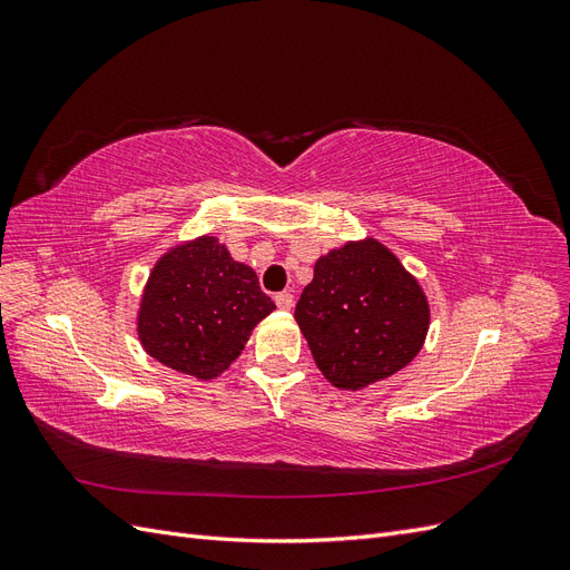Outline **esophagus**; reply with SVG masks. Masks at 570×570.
<instances>
[{"label":"esophagus","instance_id":"obj_1","mask_svg":"<svg viewBox=\"0 0 570 570\" xmlns=\"http://www.w3.org/2000/svg\"><path fill=\"white\" fill-rule=\"evenodd\" d=\"M275 304H278L281 312H289L292 304H295V299H292L289 292H278V295H275Z\"/></svg>","mask_w":570,"mask_h":570}]
</instances>
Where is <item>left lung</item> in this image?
I'll return each instance as SVG.
<instances>
[{
    "label": "left lung",
    "instance_id": "left-lung-1",
    "mask_svg": "<svg viewBox=\"0 0 570 570\" xmlns=\"http://www.w3.org/2000/svg\"><path fill=\"white\" fill-rule=\"evenodd\" d=\"M295 318L327 381L361 390L411 364L428 335L430 306L400 258L366 237L318 258Z\"/></svg>",
    "mask_w": 570,
    "mask_h": 570
}]
</instances>
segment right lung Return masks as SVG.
<instances>
[{"instance_id":"obj_1","label":"right lung","mask_w":570,"mask_h":570,"mask_svg":"<svg viewBox=\"0 0 570 570\" xmlns=\"http://www.w3.org/2000/svg\"><path fill=\"white\" fill-rule=\"evenodd\" d=\"M273 308L256 273L216 237L202 235L168 249L151 268L137 335L164 366L212 381L243 354L254 325Z\"/></svg>"}]
</instances>
